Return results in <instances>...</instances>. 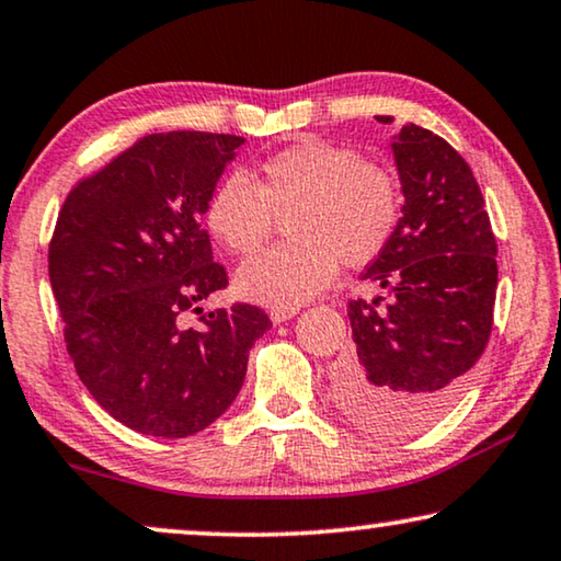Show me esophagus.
Instances as JSON below:
<instances>
[{"mask_svg": "<svg viewBox=\"0 0 561 561\" xmlns=\"http://www.w3.org/2000/svg\"><path fill=\"white\" fill-rule=\"evenodd\" d=\"M297 312H299V307H272L270 318H272L274 325H282V322H287V320L295 318Z\"/></svg>", "mask_w": 561, "mask_h": 561, "instance_id": "obj_1", "label": "esophagus"}]
</instances>
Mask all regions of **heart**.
Instances as JSON below:
<instances>
[{"label": "heart", "instance_id": "1", "mask_svg": "<svg viewBox=\"0 0 561 561\" xmlns=\"http://www.w3.org/2000/svg\"><path fill=\"white\" fill-rule=\"evenodd\" d=\"M284 220L287 243L264 251L236 272L241 297L297 307L345 266L374 262L399 220V187L383 164L351 147L302 139L266 157L256 175H228L210 193L205 226L231 254L249 256Z\"/></svg>", "mask_w": 561, "mask_h": 561}]
</instances>
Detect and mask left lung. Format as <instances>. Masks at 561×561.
<instances>
[{"instance_id":"left-lung-1","label":"left lung","mask_w":561,"mask_h":561,"mask_svg":"<svg viewBox=\"0 0 561 561\" xmlns=\"http://www.w3.org/2000/svg\"><path fill=\"white\" fill-rule=\"evenodd\" d=\"M391 152L404 205L389 243L363 272L383 295L348 302L356 348L337 363L335 389L358 427L409 437L447 414L483 356L499 247L472 170L445 139L407 124Z\"/></svg>"}]
</instances>
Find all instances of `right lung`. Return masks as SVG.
Instances as JSON below:
<instances>
[{
	"label": "right lung",
	"instance_id": "right-lung-1",
	"mask_svg": "<svg viewBox=\"0 0 561 561\" xmlns=\"http://www.w3.org/2000/svg\"><path fill=\"white\" fill-rule=\"evenodd\" d=\"M243 137H141L68 193L47 251L66 345L91 397L134 432L191 437L231 407L272 320L254 305L205 312L228 284L205 205ZM198 311V327L184 314Z\"/></svg>",
	"mask_w": 561,
	"mask_h": 561
}]
</instances>
